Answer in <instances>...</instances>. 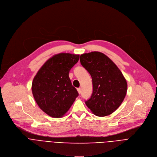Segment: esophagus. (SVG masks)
Listing matches in <instances>:
<instances>
[{
  "instance_id": "esophagus-1",
  "label": "esophagus",
  "mask_w": 157,
  "mask_h": 157,
  "mask_svg": "<svg viewBox=\"0 0 157 157\" xmlns=\"http://www.w3.org/2000/svg\"><path fill=\"white\" fill-rule=\"evenodd\" d=\"M77 91H78V92L79 94H81V89H80V88H78V89H77Z\"/></svg>"
}]
</instances>
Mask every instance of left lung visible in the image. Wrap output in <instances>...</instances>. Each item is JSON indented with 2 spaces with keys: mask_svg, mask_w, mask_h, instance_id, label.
Segmentation results:
<instances>
[{
  "mask_svg": "<svg viewBox=\"0 0 157 157\" xmlns=\"http://www.w3.org/2000/svg\"><path fill=\"white\" fill-rule=\"evenodd\" d=\"M80 61L92 79L93 92L86 105L98 116L110 115L126 95L127 82L122 72L109 57L99 52L82 54Z\"/></svg>",
  "mask_w": 157,
  "mask_h": 157,
  "instance_id": "obj_1",
  "label": "left lung"
}]
</instances>
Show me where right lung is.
I'll list each match as a JSON object with an SVG mask.
<instances>
[{
  "mask_svg": "<svg viewBox=\"0 0 157 157\" xmlns=\"http://www.w3.org/2000/svg\"><path fill=\"white\" fill-rule=\"evenodd\" d=\"M80 55L61 53L44 63L34 77L32 92L40 109L52 117H62L78 97L68 74Z\"/></svg>",
  "mask_w": 157,
  "mask_h": 157,
  "instance_id": "1",
  "label": "right lung"
}]
</instances>
